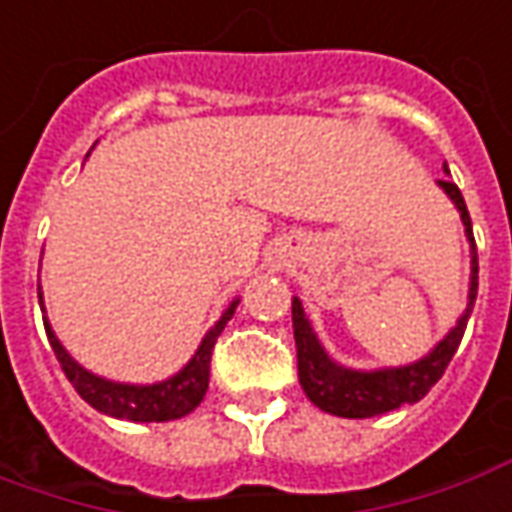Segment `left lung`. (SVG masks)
I'll return each mask as SVG.
<instances>
[{
  "instance_id": "1",
  "label": "left lung",
  "mask_w": 512,
  "mask_h": 512,
  "mask_svg": "<svg viewBox=\"0 0 512 512\" xmlns=\"http://www.w3.org/2000/svg\"><path fill=\"white\" fill-rule=\"evenodd\" d=\"M448 173V170H446ZM451 176V173H448ZM437 187L451 198L457 207L465 227V238L471 246V280H468V302L454 328L448 330L440 342L431 347L423 358L401 367H375V370H358L339 364L336 358L325 350L319 342L311 319L305 316L302 302L294 297L291 300V319H294V342H297V373H300V387L305 389L308 401L319 406L322 412L336 417H375L401 409L403 403H417L429 392L443 373L448 361L454 358L457 347L462 342V333L468 325V316L474 311L476 288H479V263H476V243L474 229H471V215L465 207L460 187L451 179H440Z\"/></svg>"
}]
</instances>
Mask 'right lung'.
Segmentation results:
<instances>
[{
    "instance_id": "obj_1",
    "label": "right lung",
    "mask_w": 512,
    "mask_h": 512,
    "mask_svg": "<svg viewBox=\"0 0 512 512\" xmlns=\"http://www.w3.org/2000/svg\"><path fill=\"white\" fill-rule=\"evenodd\" d=\"M238 302L241 300L235 297L224 308L221 319L204 333L198 350L182 370L165 378V381H156V384H125V381H111V378L92 373L66 353V347L55 336L47 316H44V328H47L52 353L61 361V370L69 378V384L92 409L109 417H120V420H134V423H165V420H179V417L190 415L198 403L204 401L207 387H210L212 347H215V339L221 336V330L227 328ZM38 305H44L41 285H38Z\"/></svg>"
}]
</instances>
